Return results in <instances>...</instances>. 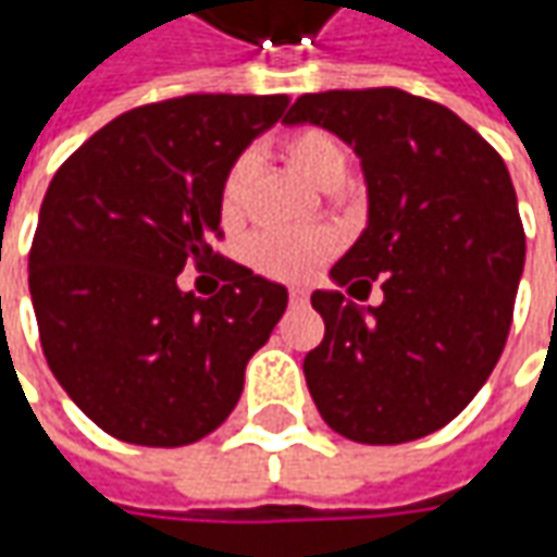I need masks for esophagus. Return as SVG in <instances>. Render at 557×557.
I'll return each mask as SVG.
<instances>
[{"label": "esophagus", "instance_id": "1", "mask_svg": "<svg viewBox=\"0 0 557 557\" xmlns=\"http://www.w3.org/2000/svg\"><path fill=\"white\" fill-rule=\"evenodd\" d=\"M290 304H307L310 300V290L307 288H290Z\"/></svg>", "mask_w": 557, "mask_h": 557}]
</instances>
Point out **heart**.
Masks as SVG:
<instances>
[{"instance_id": "1", "label": "heart", "mask_w": 557, "mask_h": 557, "mask_svg": "<svg viewBox=\"0 0 557 557\" xmlns=\"http://www.w3.org/2000/svg\"><path fill=\"white\" fill-rule=\"evenodd\" d=\"M282 148L288 161L319 188L347 176V151L325 129H315V126L297 129L285 139ZM250 180H253L250 154H242L228 163L223 185H220V220L225 225L242 223ZM332 250L334 238L325 232H260L247 242V260L269 278L300 282V278H310L312 272L329 260Z\"/></svg>"}]
</instances>
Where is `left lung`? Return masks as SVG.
Returning a JSON list of instances; mask_svg holds the SVG:
<instances>
[{"label": "left lung", "instance_id": "1", "mask_svg": "<svg viewBox=\"0 0 557 557\" xmlns=\"http://www.w3.org/2000/svg\"><path fill=\"white\" fill-rule=\"evenodd\" d=\"M359 158L369 220L332 282L304 374L325 424L356 443H409L449 424L486 384L511 329L524 225L505 161L459 114L403 89H334L294 101ZM356 297V294H354Z\"/></svg>", "mask_w": 557, "mask_h": 557}]
</instances>
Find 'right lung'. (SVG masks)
I'll return each instance as SVG.
<instances>
[{"instance_id": "obj_1", "label": "right lung", "mask_w": 557, "mask_h": 557, "mask_svg": "<svg viewBox=\"0 0 557 557\" xmlns=\"http://www.w3.org/2000/svg\"><path fill=\"white\" fill-rule=\"evenodd\" d=\"M288 96H183L126 111L49 183L30 247V300L49 369L101 431L185 446L235 409L247 359L288 288L220 257V185ZM214 263L224 288L175 285Z\"/></svg>"}]
</instances>
